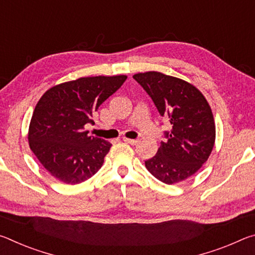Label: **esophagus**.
Masks as SVG:
<instances>
[{
	"mask_svg": "<svg viewBox=\"0 0 255 255\" xmlns=\"http://www.w3.org/2000/svg\"><path fill=\"white\" fill-rule=\"evenodd\" d=\"M124 141H126V143L130 144V145H136L138 143V139H130V138L124 137Z\"/></svg>",
	"mask_w": 255,
	"mask_h": 255,
	"instance_id": "34e87169",
	"label": "esophagus"
}]
</instances>
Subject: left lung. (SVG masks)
I'll list each match as a JSON object with an SVG mask.
<instances>
[{"mask_svg": "<svg viewBox=\"0 0 255 255\" xmlns=\"http://www.w3.org/2000/svg\"><path fill=\"white\" fill-rule=\"evenodd\" d=\"M132 77L172 125L156 155L145 161L146 169L166 184L188 179L208 159L215 144L216 128L208 102L196 86L178 77L159 72Z\"/></svg>", "mask_w": 255, "mask_h": 255, "instance_id": "left-lung-1", "label": "left lung"}]
</instances>
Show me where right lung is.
I'll use <instances>...</instances> for the list:
<instances>
[{
    "mask_svg": "<svg viewBox=\"0 0 255 255\" xmlns=\"http://www.w3.org/2000/svg\"><path fill=\"white\" fill-rule=\"evenodd\" d=\"M126 75L81 77L55 85L38 101L29 126V146L42 166L59 181L77 184L101 169L111 144L89 135L86 124Z\"/></svg>",
    "mask_w": 255,
    "mask_h": 255,
    "instance_id": "right-lung-1",
    "label": "right lung"
}]
</instances>
